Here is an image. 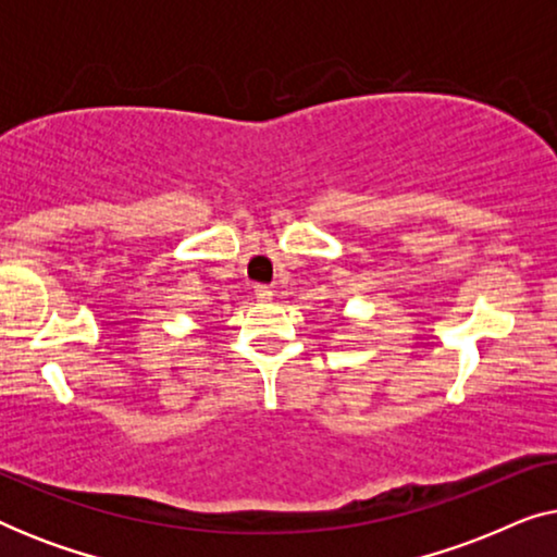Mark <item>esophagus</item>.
<instances>
[{
  "label": "esophagus",
  "instance_id": "esophagus-1",
  "mask_svg": "<svg viewBox=\"0 0 557 557\" xmlns=\"http://www.w3.org/2000/svg\"><path fill=\"white\" fill-rule=\"evenodd\" d=\"M256 299L258 301H271L273 299V292L269 286H256Z\"/></svg>",
  "mask_w": 557,
  "mask_h": 557
}]
</instances>
